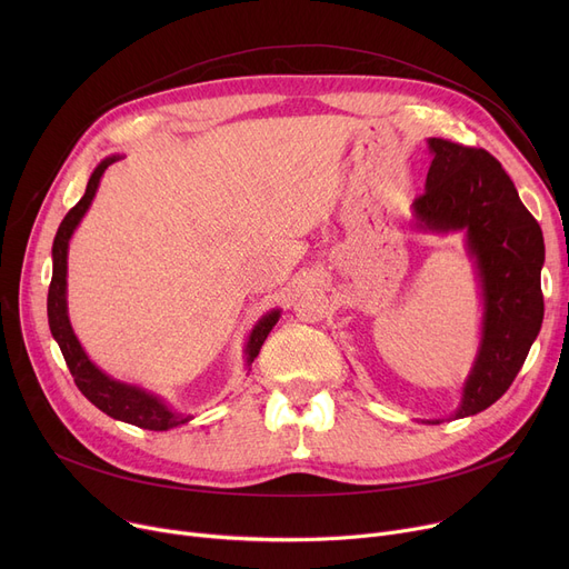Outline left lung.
<instances>
[{"mask_svg": "<svg viewBox=\"0 0 569 569\" xmlns=\"http://www.w3.org/2000/svg\"><path fill=\"white\" fill-rule=\"evenodd\" d=\"M427 144L433 161L425 193L412 202V226L420 232L466 234L482 297L480 346L452 415L461 420L510 390L540 335L545 237L510 174L487 149L442 138H429Z\"/></svg>", "mask_w": 569, "mask_h": 569, "instance_id": "8db88e82", "label": "left lung"}]
</instances>
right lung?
<instances>
[{"label":"right lung","mask_w":569,"mask_h":569,"mask_svg":"<svg viewBox=\"0 0 569 569\" xmlns=\"http://www.w3.org/2000/svg\"><path fill=\"white\" fill-rule=\"evenodd\" d=\"M122 157L112 154L106 157L89 177L84 196L78 200V204L73 209H69V214L64 217V221L59 223L54 242H52V281H50V290H48V325L52 339L59 343V350H62L67 367L78 385V390L92 401L99 410H103L106 415H110L112 420L127 422L140 429H149V431H168L174 427H182L191 420V415H182L172 410L161 397L142 390L138 385L131 382H122L114 380L108 373H103L92 360H89L87 352L82 350L71 320H69V305H67V269H69V242L76 232V228L80 226L82 217L87 214L89 204H92L99 182L103 172ZM281 311L272 309L267 311L256 325L247 339L244 346V369L251 371V362L258 357L267 335L272 332V327L279 322Z\"/></svg>","instance_id":"1"}]
</instances>
